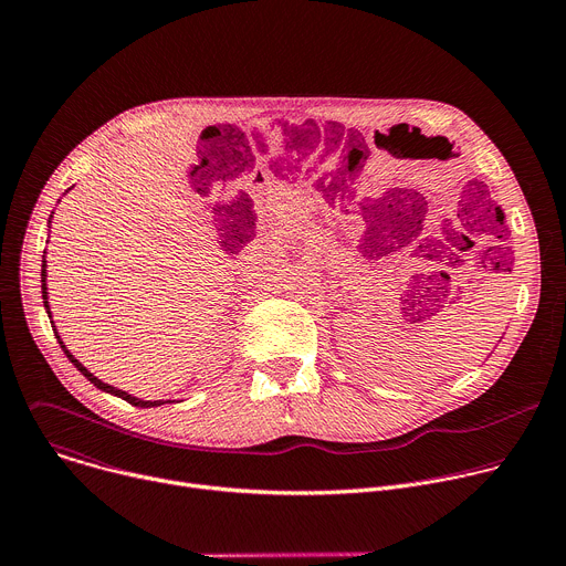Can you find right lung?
Segmentation results:
<instances>
[{"mask_svg":"<svg viewBox=\"0 0 566 566\" xmlns=\"http://www.w3.org/2000/svg\"><path fill=\"white\" fill-rule=\"evenodd\" d=\"M71 190V188H69ZM66 190V192H69ZM53 217V214H51ZM51 217H49V223H51ZM51 228V226H49ZM44 255H46V251H44ZM44 255H42V300H44V308H46V313H49V319L53 322V317H51V306H49V289H46V260H44ZM53 334H55V338H57V343H60V347H62V352H64V356L71 360V365L83 374L90 382H94L101 391H107V394H112V396H118V398H123V400H127V402H132V406H136V408H158V406H166V402H175V400H143V398H136V396H132V394H127V391H123V389H118V387H114V385H109V382H103L98 376H94L83 363H80L69 349H66V345L62 343V338H60V334H57V329H55V325H53Z\"/></svg>","mask_w":566,"mask_h":566,"instance_id":"obj_1","label":"right lung"}]
</instances>
